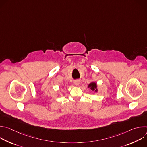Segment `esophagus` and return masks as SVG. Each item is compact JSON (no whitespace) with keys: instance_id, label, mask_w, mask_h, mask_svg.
Wrapping results in <instances>:
<instances>
[{"instance_id":"1","label":"esophagus","mask_w":147,"mask_h":147,"mask_svg":"<svg viewBox=\"0 0 147 147\" xmlns=\"http://www.w3.org/2000/svg\"><path fill=\"white\" fill-rule=\"evenodd\" d=\"M74 85H75V86H78V85H79V84H80V81H79V80H75V81H74Z\"/></svg>"}]
</instances>
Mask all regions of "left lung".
I'll return each instance as SVG.
<instances>
[{
    "label": "left lung",
    "mask_w": 147,
    "mask_h": 147,
    "mask_svg": "<svg viewBox=\"0 0 147 147\" xmlns=\"http://www.w3.org/2000/svg\"><path fill=\"white\" fill-rule=\"evenodd\" d=\"M88 88H91V90L92 91H94L95 92H97L98 90H97V85L96 84L95 82H92L90 84H89V85L88 86Z\"/></svg>",
    "instance_id": "left-lung-1"
}]
</instances>
